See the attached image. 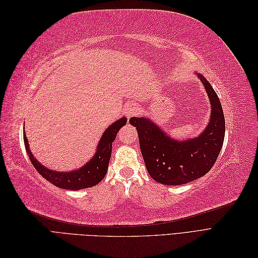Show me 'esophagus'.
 Wrapping results in <instances>:
<instances>
[{
    "label": "esophagus",
    "instance_id": "esophagus-1",
    "mask_svg": "<svg viewBox=\"0 0 258 258\" xmlns=\"http://www.w3.org/2000/svg\"><path fill=\"white\" fill-rule=\"evenodd\" d=\"M138 111H139V107L135 103H129L127 105H124V107H123V112H124V115H126L127 118H130V117L136 115L138 113Z\"/></svg>",
    "mask_w": 258,
    "mask_h": 258
}]
</instances>
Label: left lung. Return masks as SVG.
<instances>
[{
	"instance_id": "left-lung-1",
	"label": "left lung",
	"mask_w": 258,
	"mask_h": 258,
	"mask_svg": "<svg viewBox=\"0 0 258 258\" xmlns=\"http://www.w3.org/2000/svg\"><path fill=\"white\" fill-rule=\"evenodd\" d=\"M207 91L211 114L201 134L186 140L167 135L147 116L132 117L140 148L148 174L163 185H182L206 175L222 150L225 137V117L221 101L204 75L195 72Z\"/></svg>"
}]
</instances>
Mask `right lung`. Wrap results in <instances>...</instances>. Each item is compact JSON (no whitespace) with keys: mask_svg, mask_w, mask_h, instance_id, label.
Wrapping results in <instances>:
<instances>
[{"mask_svg":"<svg viewBox=\"0 0 258 258\" xmlns=\"http://www.w3.org/2000/svg\"><path fill=\"white\" fill-rule=\"evenodd\" d=\"M127 123L126 117L117 119L108 126L100 138L97 150L92 157L81 168L71 171H56L48 169L38 161L30 150L28 139L23 128V141L26 151L32 165L45 179L59 188L69 190H80L99 184L104 178L111 159L112 143L121 127Z\"/></svg>","mask_w":258,"mask_h":258,"instance_id":"right-lung-1","label":"right lung"}]
</instances>
